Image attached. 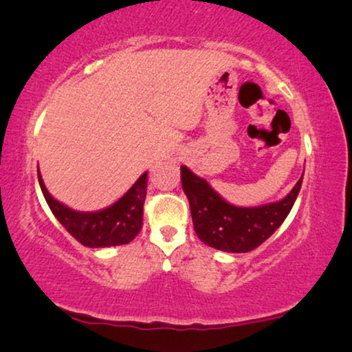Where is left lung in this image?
Masks as SVG:
<instances>
[{"mask_svg":"<svg viewBox=\"0 0 352 352\" xmlns=\"http://www.w3.org/2000/svg\"><path fill=\"white\" fill-rule=\"evenodd\" d=\"M181 182L190 205L195 234L201 242L221 252L247 253L280 228L300 194L302 176L282 200L252 208L228 204L187 166H181Z\"/></svg>","mask_w":352,"mask_h":352,"instance_id":"1","label":"left lung"}]
</instances>
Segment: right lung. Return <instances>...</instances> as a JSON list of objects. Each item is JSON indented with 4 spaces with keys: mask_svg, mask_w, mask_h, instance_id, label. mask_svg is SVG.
I'll return each instance as SVG.
<instances>
[{
    "mask_svg": "<svg viewBox=\"0 0 352 352\" xmlns=\"http://www.w3.org/2000/svg\"><path fill=\"white\" fill-rule=\"evenodd\" d=\"M38 181L52 214L72 237L89 248L117 247L129 243L142 228L144 201L147 194V173L139 176L126 194L113 205L99 211H75L57 201L47 192L38 170Z\"/></svg>",
    "mask_w": 352,
    "mask_h": 352,
    "instance_id": "add662e5",
    "label": "right lung"
}]
</instances>
